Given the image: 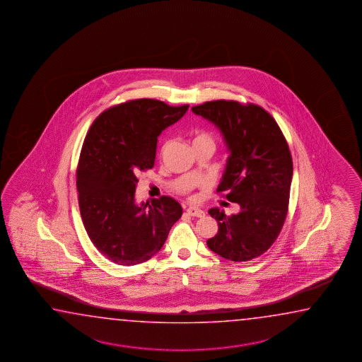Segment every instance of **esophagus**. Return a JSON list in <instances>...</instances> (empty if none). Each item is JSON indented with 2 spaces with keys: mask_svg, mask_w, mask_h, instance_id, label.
<instances>
[{
  "mask_svg": "<svg viewBox=\"0 0 362 362\" xmlns=\"http://www.w3.org/2000/svg\"><path fill=\"white\" fill-rule=\"evenodd\" d=\"M186 213H187L189 216H192V217H197V218H202V217L206 216V213L203 212L202 209L197 208V206H189V208L186 209Z\"/></svg>",
  "mask_w": 362,
  "mask_h": 362,
  "instance_id": "obj_1",
  "label": "esophagus"
}]
</instances>
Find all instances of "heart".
Listing matches in <instances>:
<instances>
[{
	"label": "heart",
	"mask_w": 362,
	"mask_h": 362,
	"mask_svg": "<svg viewBox=\"0 0 362 362\" xmlns=\"http://www.w3.org/2000/svg\"><path fill=\"white\" fill-rule=\"evenodd\" d=\"M198 144H213L214 145L212 136L208 135V134H199V135L195 136L194 145H198ZM167 149H168V144H164L163 151Z\"/></svg>",
	"instance_id": "b5f03b06"
}]
</instances>
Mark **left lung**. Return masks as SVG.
Masks as SVG:
<instances>
[{
  "label": "left lung",
  "instance_id": "1",
  "mask_svg": "<svg viewBox=\"0 0 362 362\" xmlns=\"http://www.w3.org/2000/svg\"><path fill=\"white\" fill-rule=\"evenodd\" d=\"M192 110L223 137L228 158L217 192L240 206L231 216L218 208L208 211L218 233L206 245L230 261H250L263 255L283 228L293 177L288 144L275 119L258 105L217 100Z\"/></svg>",
  "mask_w": 362,
  "mask_h": 362
}]
</instances>
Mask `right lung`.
Returning <instances> with one entry per match:
<instances>
[{
    "label": "right lung",
    "instance_id": "right-lung-1",
    "mask_svg": "<svg viewBox=\"0 0 362 362\" xmlns=\"http://www.w3.org/2000/svg\"><path fill=\"white\" fill-rule=\"evenodd\" d=\"M189 105L131 100L95 119L86 136L77 170L79 211L86 231L112 262L134 266L156 255L182 216L170 197L137 204V175L154 167L158 137L180 121Z\"/></svg>",
    "mask_w": 362,
    "mask_h": 362
}]
</instances>
